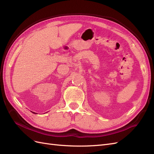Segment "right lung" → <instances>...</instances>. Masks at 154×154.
<instances>
[{
	"mask_svg": "<svg viewBox=\"0 0 154 154\" xmlns=\"http://www.w3.org/2000/svg\"><path fill=\"white\" fill-rule=\"evenodd\" d=\"M32 112V113H34V114H36V113H35V112Z\"/></svg>",
	"mask_w": 154,
	"mask_h": 154,
	"instance_id": "add662e5",
	"label": "right lung"
}]
</instances>
